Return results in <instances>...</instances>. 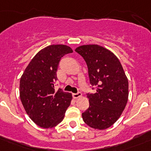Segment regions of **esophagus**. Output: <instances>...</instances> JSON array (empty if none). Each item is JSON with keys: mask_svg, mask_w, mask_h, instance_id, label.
I'll use <instances>...</instances> for the list:
<instances>
[{"mask_svg": "<svg viewBox=\"0 0 151 151\" xmlns=\"http://www.w3.org/2000/svg\"><path fill=\"white\" fill-rule=\"evenodd\" d=\"M81 96H82V94L81 92L73 93V98H75V99L78 98V97H81Z\"/></svg>", "mask_w": 151, "mask_h": 151, "instance_id": "esophagus-1", "label": "esophagus"}]
</instances>
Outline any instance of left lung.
I'll return each instance as SVG.
<instances>
[{
    "label": "left lung",
    "instance_id": "8db88e82",
    "mask_svg": "<svg viewBox=\"0 0 151 151\" xmlns=\"http://www.w3.org/2000/svg\"><path fill=\"white\" fill-rule=\"evenodd\" d=\"M75 51L84 59L90 83L97 90L87 94L89 107L82 113L83 122L96 129H108L127 105L128 79L119 59L108 49L94 44L81 46Z\"/></svg>",
    "mask_w": 151,
    "mask_h": 151
}]
</instances>
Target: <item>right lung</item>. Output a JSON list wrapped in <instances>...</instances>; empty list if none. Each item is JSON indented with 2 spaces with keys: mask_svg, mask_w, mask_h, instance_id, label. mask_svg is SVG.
Instances as JSON below:
<instances>
[{
  "mask_svg": "<svg viewBox=\"0 0 151 151\" xmlns=\"http://www.w3.org/2000/svg\"><path fill=\"white\" fill-rule=\"evenodd\" d=\"M66 45H51L36 54L24 70L19 83V94L26 113L43 128L60 124L70 105L72 94L54 90L57 71L63 56L72 53Z\"/></svg>",
  "mask_w": 151,
  "mask_h": 151,
  "instance_id": "add662e5",
  "label": "right lung"
}]
</instances>
